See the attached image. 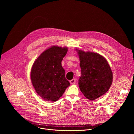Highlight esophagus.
Instances as JSON below:
<instances>
[{"instance_id": "esophagus-1", "label": "esophagus", "mask_w": 134, "mask_h": 134, "mask_svg": "<svg viewBox=\"0 0 134 134\" xmlns=\"http://www.w3.org/2000/svg\"><path fill=\"white\" fill-rule=\"evenodd\" d=\"M76 81V79L75 78H74V79H73L71 80L70 82V83H71V84L73 85V84H75V83Z\"/></svg>"}]
</instances>
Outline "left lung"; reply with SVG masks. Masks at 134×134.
Here are the masks:
<instances>
[{"instance_id":"left-lung-1","label":"left lung","mask_w":134,"mask_h":134,"mask_svg":"<svg viewBox=\"0 0 134 134\" xmlns=\"http://www.w3.org/2000/svg\"><path fill=\"white\" fill-rule=\"evenodd\" d=\"M81 68L78 85L82 93L93 100L106 93L113 82V72L105 59L100 55L78 51Z\"/></svg>"}]
</instances>
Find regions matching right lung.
<instances>
[{"instance_id":"right-lung-1","label":"right lung","mask_w":134,"mask_h":134,"mask_svg":"<svg viewBox=\"0 0 134 134\" xmlns=\"http://www.w3.org/2000/svg\"><path fill=\"white\" fill-rule=\"evenodd\" d=\"M67 52V47L53 46L43 52L32 65L31 82L38 94L43 99L57 101L70 85L61 65Z\"/></svg>"}]
</instances>
